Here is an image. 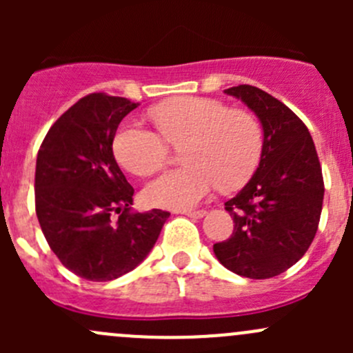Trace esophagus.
Wrapping results in <instances>:
<instances>
[{"instance_id":"esophagus-1","label":"esophagus","mask_w":353,"mask_h":353,"mask_svg":"<svg viewBox=\"0 0 353 353\" xmlns=\"http://www.w3.org/2000/svg\"><path fill=\"white\" fill-rule=\"evenodd\" d=\"M205 210H183L181 215L191 216V219H201V216H205Z\"/></svg>"}]
</instances>
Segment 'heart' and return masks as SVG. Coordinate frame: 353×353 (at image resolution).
<instances>
[{
	"mask_svg": "<svg viewBox=\"0 0 353 353\" xmlns=\"http://www.w3.org/2000/svg\"><path fill=\"white\" fill-rule=\"evenodd\" d=\"M158 131L134 121L119 126L112 140L117 162L134 176L162 169L170 145L183 148L186 165L163 172L145 188L154 206L186 210L213 188L236 190L252 176L263 154V128L245 109H229L215 99L176 97L152 109Z\"/></svg>",
	"mask_w": 353,
	"mask_h": 353,
	"instance_id": "b5f03b06",
	"label": "heart"
}]
</instances>
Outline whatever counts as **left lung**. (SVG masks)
Wrapping results in <instances>:
<instances>
[{
  "label": "left lung",
  "instance_id": "1",
  "mask_svg": "<svg viewBox=\"0 0 353 353\" xmlns=\"http://www.w3.org/2000/svg\"><path fill=\"white\" fill-rule=\"evenodd\" d=\"M258 116L263 154L254 176L225 203L234 232L213 244L216 259L248 279H272L311 245L323 210L325 183L305 124L279 99L252 85L227 88Z\"/></svg>",
  "mask_w": 353,
  "mask_h": 353
}]
</instances>
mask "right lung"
I'll return each instance as SVG.
<instances>
[{"instance_id":"1","label":"right lung","mask_w":353,"mask_h":353,"mask_svg":"<svg viewBox=\"0 0 353 353\" xmlns=\"http://www.w3.org/2000/svg\"><path fill=\"white\" fill-rule=\"evenodd\" d=\"M138 104L90 94L56 121L35 165V212L49 248L74 275L109 282L152 251L169 212H131L134 190L112 154L117 126Z\"/></svg>"}]
</instances>
